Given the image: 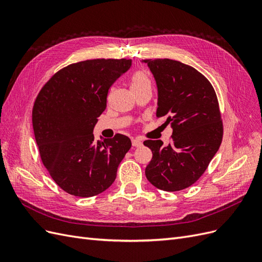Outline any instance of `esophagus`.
Returning <instances> with one entry per match:
<instances>
[{"instance_id":"1","label":"esophagus","mask_w":262,"mask_h":262,"mask_svg":"<svg viewBox=\"0 0 262 262\" xmlns=\"http://www.w3.org/2000/svg\"><path fill=\"white\" fill-rule=\"evenodd\" d=\"M132 146L140 147V146H142V142L138 139H132Z\"/></svg>"}]
</instances>
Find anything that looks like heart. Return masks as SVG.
Here are the masks:
<instances>
[{"mask_svg":"<svg viewBox=\"0 0 262 262\" xmlns=\"http://www.w3.org/2000/svg\"><path fill=\"white\" fill-rule=\"evenodd\" d=\"M144 87H150V82L147 75L142 72V71H138V72L134 73L131 80V90L132 91H138L141 89H144Z\"/></svg>","mask_w":262,"mask_h":262,"instance_id":"1","label":"heart"}]
</instances>
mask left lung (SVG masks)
Here are the masks:
<instances>
[{
    "label": "left lung",
    "instance_id": "1",
    "mask_svg": "<svg viewBox=\"0 0 262 262\" xmlns=\"http://www.w3.org/2000/svg\"><path fill=\"white\" fill-rule=\"evenodd\" d=\"M157 86L158 118L172 129L171 142L146 140L153 153L146 166L147 180L164 191H179L193 185L220 148L223 123L215 91L192 67L170 59H148Z\"/></svg>",
    "mask_w": 262,
    "mask_h": 262
}]
</instances>
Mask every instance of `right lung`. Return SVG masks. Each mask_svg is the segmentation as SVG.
<instances>
[{
  "mask_svg": "<svg viewBox=\"0 0 262 262\" xmlns=\"http://www.w3.org/2000/svg\"><path fill=\"white\" fill-rule=\"evenodd\" d=\"M131 64L126 59L73 63L55 73L38 94L33 128L39 153L55 184L70 194L89 198L105 191L131 147L123 134L104 142H95L93 134L106 109L109 89Z\"/></svg>",
  "mask_w": 262,
  "mask_h": 262,
  "instance_id": "obj_1",
  "label": "right lung"
}]
</instances>
